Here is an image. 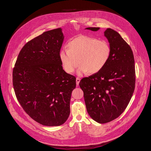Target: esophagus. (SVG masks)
<instances>
[{
  "mask_svg": "<svg viewBox=\"0 0 151 151\" xmlns=\"http://www.w3.org/2000/svg\"><path fill=\"white\" fill-rule=\"evenodd\" d=\"M80 81H81L80 78H76V85H79V83Z\"/></svg>",
  "mask_w": 151,
  "mask_h": 151,
  "instance_id": "esophagus-1",
  "label": "esophagus"
}]
</instances>
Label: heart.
Returning a JSON list of instances; mask_svg holds the SVG:
<instances>
[{"instance_id": "b5f03b06", "label": "heart", "mask_w": 151, "mask_h": 151, "mask_svg": "<svg viewBox=\"0 0 151 151\" xmlns=\"http://www.w3.org/2000/svg\"><path fill=\"white\" fill-rule=\"evenodd\" d=\"M68 49L63 48L59 54L61 66L66 73L74 72L79 64L77 73L82 75L100 72L107 64L111 55V47L106 41L81 36L71 40Z\"/></svg>"}]
</instances>
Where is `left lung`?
Returning a JSON list of instances; mask_svg holds the SVG:
<instances>
[{
    "label": "left lung",
    "instance_id": "obj_1",
    "mask_svg": "<svg viewBox=\"0 0 151 151\" xmlns=\"http://www.w3.org/2000/svg\"><path fill=\"white\" fill-rule=\"evenodd\" d=\"M85 29L96 32L100 28ZM104 35L111 47L108 61L100 72L82 78L79 84L89 115L100 124L112 121L121 115L132 99L136 81L130 47L113 29H107Z\"/></svg>",
    "mask_w": 151,
    "mask_h": 151
}]
</instances>
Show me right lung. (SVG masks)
I'll use <instances>...</instances> for the list:
<instances>
[{"instance_id":"obj_1","label":"right lung","mask_w":151,"mask_h":151,"mask_svg":"<svg viewBox=\"0 0 151 151\" xmlns=\"http://www.w3.org/2000/svg\"><path fill=\"white\" fill-rule=\"evenodd\" d=\"M61 28L43 33L20 51L12 73L14 91L24 111L45 126H59L69 116L76 78L63 69L59 58Z\"/></svg>"}]
</instances>
